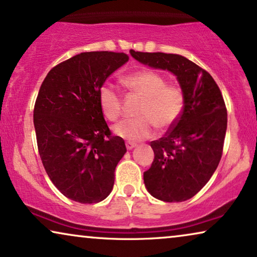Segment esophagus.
Instances as JSON below:
<instances>
[{
  "label": "esophagus",
  "instance_id": "34e87169",
  "mask_svg": "<svg viewBox=\"0 0 257 257\" xmlns=\"http://www.w3.org/2000/svg\"><path fill=\"white\" fill-rule=\"evenodd\" d=\"M125 145H126V149H127V150H132L136 146L135 143H132V142H126Z\"/></svg>",
  "mask_w": 257,
  "mask_h": 257
}]
</instances>
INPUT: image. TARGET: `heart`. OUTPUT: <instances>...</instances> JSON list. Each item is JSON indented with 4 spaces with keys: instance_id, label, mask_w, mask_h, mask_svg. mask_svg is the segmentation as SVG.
I'll list each match as a JSON object with an SVG mask.
<instances>
[{
    "instance_id": "b5f03b06",
    "label": "heart",
    "mask_w": 257,
    "mask_h": 257,
    "mask_svg": "<svg viewBox=\"0 0 257 257\" xmlns=\"http://www.w3.org/2000/svg\"><path fill=\"white\" fill-rule=\"evenodd\" d=\"M122 84L139 95L142 102L136 115L138 118L125 119L114 125L116 136L131 142L150 138L155 131H168L177 124L184 112L185 94L177 85H168L165 76L152 69L131 73L122 79ZM99 106L102 114L109 121H116L122 113L120 93L111 85L99 88Z\"/></svg>"
}]
</instances>
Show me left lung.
I'll return each mask as SVG.
<instances>
[{
    "mask_svg": "<svg viewBox=\"0 0 257 257\" xmlns=\"http://www.w3.org/2000/svg\"><path fill=\"white\" fill-rule=\"evenodd\" d=\"M139 62L168 69L177 76L185 94L184 112L177 124L158 141L144 183L153 197L183 202L197 194L217 169L226 132V107L221 89L205 69L184 56L132 51Z\"/></svg>",
    "mask_w": 257,
    "mask_h": 257,
    "instance_id": "obj_1",
    "label": "left lung"
}]
</instances>
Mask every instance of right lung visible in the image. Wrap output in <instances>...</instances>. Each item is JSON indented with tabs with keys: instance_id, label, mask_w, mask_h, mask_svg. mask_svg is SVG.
I'll return each instance as SVG.
<instances>
[{
	"instance_id": "add662e5",
	"label": "right lung",
	"mask_w": 257,
	"mask_h": 257,
	"mask_svg": "<svg viewBox=\"0 0 257 257\" xmlns=\"http://www.w3.org/2000/svg\"><path fill=\"white\" fill-rule=\"evenodd\" d=\"M128 55L86 52L60 62L43 80L34 106L39 155L63 196L92 204L112 191L114 170L126 152L99 106V88Z\"/></svg>"
}]
</instances>
